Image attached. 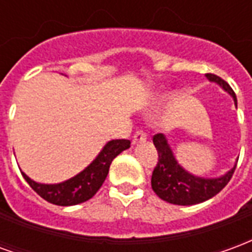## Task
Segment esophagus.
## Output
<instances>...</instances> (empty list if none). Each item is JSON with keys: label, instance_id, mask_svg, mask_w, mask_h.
Segmentation results:
<instances>
[{"label": "esophagus", "instance_id": "34e87169", "mask_svg": "<svg viewBox=\"0 0 252 252\" xmlns=\"http://www.w3.org/2000/svg\"><path fill=\"white\" fill-rule=\"evenodd\" d=\"M146 133L143 131H136V133L133 135V137H132V144L133 146H136V144H140V143L146 142Z\"/></svg>", "mask_w": 252, "mask_h": 252}]
</instances>
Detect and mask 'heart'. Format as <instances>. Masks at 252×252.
<instances>
[{
	"instance_id": "heart-1",
	"label": "heart",
	"mask_w": 252,
	"mask_h": 252,
	"mask_svg": "<svg viewBox=\"0 0 252 252\" xmlns=\"http://www.w3.org/2000/svg\"><path fill=\"white\" fill-rule=\"evenodd\" d=\"M171 97V90L167 88H163L162 90H158L148 98L147 105H146V109L147 110H154L166 104L169 98Z\"/></svg>"
}]
</instances>
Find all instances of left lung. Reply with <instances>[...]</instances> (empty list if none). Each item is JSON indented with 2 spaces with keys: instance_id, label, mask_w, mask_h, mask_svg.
Masks as SVG:
<instances>
[{
  "instance_id": "obj_1",
  "label": "left lung",
  "mask_w": 252,
  "mask_h": 252,
  "mask_svg": "<svg viewBox=\"0 0 252 252\" xmlns=\"http://www.w3.org/2000/svg\"><path fill=\"white\" fill-rule=\"evenodd\" d=\"M206 78L229 94L235 106L238 105L236 95L225 81L215 74H206ZM154 146L158 151L159 159L157 167L154 169L151 186L159 198L174 205H195L215 197L229 182L238 163L236 160L232 169L220 177H200L178 163L174 151L163 133L154 136Z\"/></svg>"
}]
</instances>
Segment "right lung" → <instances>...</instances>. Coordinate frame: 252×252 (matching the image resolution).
I'll list each match as a JSON object with an SVG mask.
<instances>
[{"instance_id": "1", "label": "right lung", "mask_w": 252, "mask_h": 252, "mask_svg": "<svg viewBox=\"0 0 252 252\" xmlns=\"http://www.w3.org/2000/svg\"><path fill=\"white\" fill-rule=\"evenodd\" d=\"M129 146L131 142L126 139L106 142L98 155L82 171L58 184H41L30 178L24 171L21 174L31 188L48 202L61 206L77 205L90 200L98 191L109 173L112 160Z\"/></svg>"}]
</instances>
